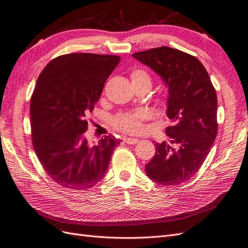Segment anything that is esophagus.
<instances>
[{
    "mask_svg": "<svg viewBox=\"0 0 248 248\" xmlns=\"http://www.w3.org/2000/svg\"><path fill=\"white\" fill-rule=\"evenodd\" d=\"M124 141L128 144H136V143L139 142V140L136 139V138H128V137H124Z\"/></svg>",
    "mask_w": 248,
    "mask_h": 248,
    "instance_id": "obj_1",
    "label": "esophagus"
}]
</instances>
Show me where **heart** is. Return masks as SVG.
<instances>
[{"label": "heart", "mask_w": 248, "mask_h": 248, "mask_svg": "<svg viewBox=\"0 0 248 248\" xmlns=\"http://www.w3.org/2000/svg\"><path fill=\"white\" fill-rule=\"evenodd\" d=\"M132 82H147L152 83L151 76L143 69H135L131 74ZM150 118V113L145 110H138L135 112L124 113V114L117 115L113 124L114 128L120 132L128 134H139L143 131V123Z\"/></svg>", "instance_id": "b5f03b06"}]
</instances>
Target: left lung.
<instances>
[{
  "label": "left lung",
  "mask_w": 248,
  "mask_h": 248,
  "mask_svg": "<svg viewBox=\"0 0 248 248\" xmlns=\"http://www.w3.org/2000/svg\"><path fill=\"white\" fill-rule=\"evenodd\" d=\"M132 56L157 73L168 87L166 112L171 125L165 132L170 144H155L145 172L159 185H180L199 171L215 141L216 90L206 68L192 55L160 46Z\"/></svg>",
  "instance_id": "left-lung-1"
}]
</instances>
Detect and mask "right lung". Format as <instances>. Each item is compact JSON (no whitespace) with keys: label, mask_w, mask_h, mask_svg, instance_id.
<instances>
[{"label":"right lung","mask_w":248,"mask_h":248,"mask_svg":"<svg viewBox=\"0 0 248 248\" xmlns=\"http://www.w3.org/2000/svg\"><path fill=\"white\" fill-rule=\"evenodd\" d=\"M119 56L74 53L47 63L30 104L33 148L47 175L75 190L93 187L120 143L112 135L89 145L86 115L94 108Z\"/></svg>","instance_id":"obj_1"}]
</instances>
